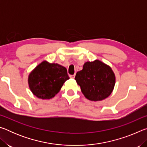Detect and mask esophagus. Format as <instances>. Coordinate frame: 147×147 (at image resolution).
I'll return each instance as SVG.
<instances>
[{"instance_id": "34e87169", "label": "esophagus", "mask_w": 147, "mask_h": 147, "mask_svg": "<svg viewBox=\"0 0 147 147\" xmlns=\"http://www.w3.org/2000/svg\"><path fill=\"white\" fill-rule=\"evenodd\" d=\"M74 74H73V75H69V77H70V78H74Z\"/></svg>"}]
</instances>
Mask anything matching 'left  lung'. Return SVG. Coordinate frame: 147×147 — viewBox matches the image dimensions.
<instances>
[{"label":"left lung","instance_id":"obj_1","mask_svg":"<svg viewBox=\"0 0 147 147\" xmlns=\"http://www.w3.org/2000/svg\"><path fill=\"white\" fill-rule=\"evenodd\" d=\"M86 98L91 101L104 100L110 95L115 84V76L108 65L96 59L87 61L75 78Z\"/></svg>","mask_w":147,"mask_h":147}]
</instances>
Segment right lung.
<instances>
[{"label": "right lung", "instance_id": "obj_1", "mask_svg": "<svg viewBox=\"0 0 147 147\" xmlns=\"http://www.w3.org/2000/svg\"><path fill=\"white\" fill-rule=\"evenodd\" d=\"M69 79L65 67L43 61L30 73L28 85L35 96L41 99L53 98Z\"/></svg>", "mask_w": 147, "mask_h": 147}]
</instances>
